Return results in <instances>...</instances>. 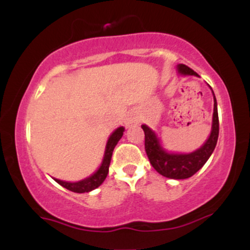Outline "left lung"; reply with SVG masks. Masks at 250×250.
Here are the masks:
<instances>
[{
	"label": "left lung",
	"instance_id": "obj_1",
	"mask_svg": "<svg viewBox=\"0 0 250 250\" xmlns=\"http://www.w3.org/2000/svg\"><path fill=\"white\" fill-rule=\"evenodd\" d=\"M177 70L182 75L199 76L193 69L186 64L177 65ZM214 95V93H213ZM145 131V149L147 156L155 170L168 179L183 180L193 176L205 166L210 155L213 154L219 139V114H217V103L214 95V114L213 125H211L210 136L202 147L190 154H170L167 153L160 145L159 137L146 125H142Z\"/></svg>",
	"mask_w": 250,
	"mask_h": 250
}]
</instances>
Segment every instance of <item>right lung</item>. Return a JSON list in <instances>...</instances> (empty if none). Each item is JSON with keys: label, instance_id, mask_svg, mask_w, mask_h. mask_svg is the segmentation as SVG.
<instances>
[{"label": "right lung", "instance_id": "1", "mask_svg": "<svg viewBox=\"0 0 250 250\" xmlns=\"http://www.w3.org/2000/svg\"><path fill=\"white\" fill-rule=\"evenodd\" d=\"M125 128L120 127L117 128L113 134L109 136L107 146H105V151L104 156H103V161L100 166V168L94 173L91 176L87 177V179L79 181V182H65V181H61L54 179L59 185H61L62 187L67 188L68 190L74 191V193H88V191L94 190L97 187L102 185L103 181L107 177L108 171H109V165H110L111 155H113L114 148L117 145V142L120 141V139L122 137Z\"/></svg>", "mask_w": 250, "mask_h": 250}]
</instances>
